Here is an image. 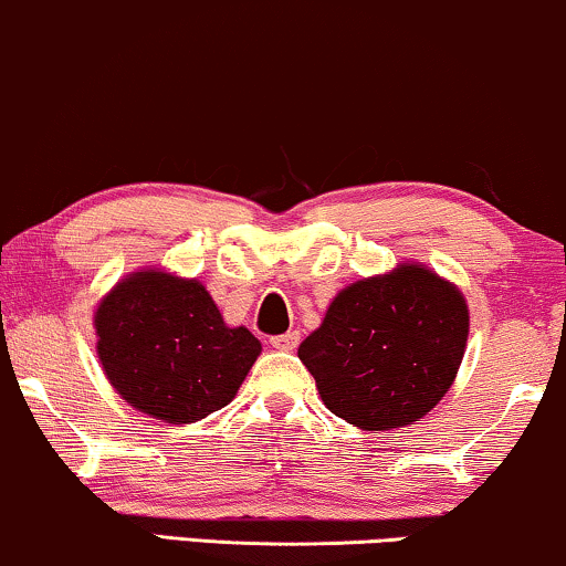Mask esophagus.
<instances>
[{
	"mask_svg": "<svg viewBox=\"0 0 566 566\" xmlns=\"http://www.w3.org/2000/svg\"><path fill=\"white\" fill-rule=\"evenodd\" d=\"M300 345V332H287V334H279L271 336V347L282 349V353H292Z\"/></svg>",
	"mask_w": 566,
	"mask_h": 566,
	"instance_id": "obj_1",
	"label": "esophagus"
}]
</instances>
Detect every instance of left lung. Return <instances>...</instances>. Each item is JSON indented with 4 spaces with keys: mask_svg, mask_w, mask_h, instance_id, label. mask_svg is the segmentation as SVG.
<instances>
[{
    "mask_svg": "<svg viewBox=\"0 0 566 566\" xmlns=\"http://www.w3.org/2000/svg\"><path fill=\"white\" fill-rule=\"evenodd\" d=\"M468 332L462 292L420 263H399L342 290L297 357L336 418L363 431H391L441 402Z\"/></svg>",
    "mask_w": 566,
    "mask_h": 566,
    "instance_id": "left-lung-1",
    "label": "left lung"
}]
</instances>
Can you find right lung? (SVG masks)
<instances>
[{
    "instance_id": "add662e5",
    "label": "right lung",
    "mask_w": 566,
    "mask_h": 566,
    "mask_svg": "<svg viewBox=\"0 0 566 566\" xmlns=\"http://www.w3.org/2000/svg\"><path fill=\"white\" fill-rule=\"evenodd\" d=\"M109 384L164 423H196L238 395L261 342L227 326L198 279L143 269L114 284L93 313Z\"/></svg>"
}]
</instances>
